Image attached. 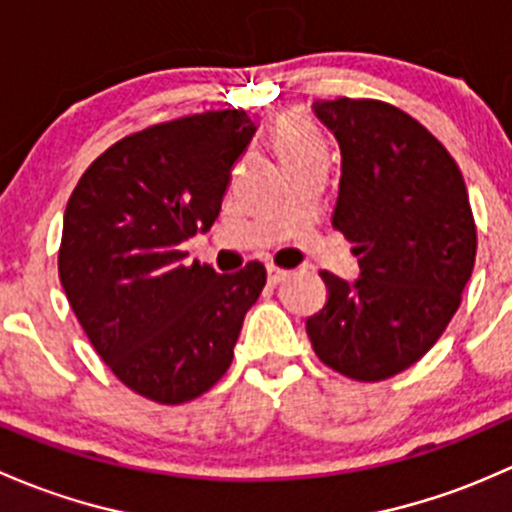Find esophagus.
I'll list each match as a JSON object with an SVG mask.
<instances>
[{"label": "esophagus", "mask_w": 512, "mask_h": 512, "mask_svg": "<svg viewBox=\"0 0 512 512\" xmlns=\"http://www.w3.org/2000/svg\"><path fill=\"white\" fill-rule=\"evenodd\" d=\"M288 278V271L286 268H278V266H268V283H271V286H278V283L281 281H286Z\"/></svg>", "instance_id": "esophagus-1"}]
</instances>
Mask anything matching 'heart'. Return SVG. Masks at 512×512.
Returning <instances> with one entry per match:
<instances>
[{"mask_svg":"<svg viewBox=\"0 0 512 512\" xmlns=\"http://www.w3.org/2000/svg\"><path fill=\"white\" fill-rule=\"evenodd\" d=\"M273 140H276V150L281 160H293V157L310 155V152L325 150L323 138L318 130L300 115H283L273 130Z\"/></svg>","mask_w":512,"mask_h":512,"instance_id":"obj_1","label":"heart"}]
</instances>
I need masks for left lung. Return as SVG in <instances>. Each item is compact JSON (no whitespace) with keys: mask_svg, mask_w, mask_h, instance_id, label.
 <instances>
[{"mask_svg":"<svg viewBox=\"0 0 512 512\" xmlns=\"http://www.w3.org/2000/svg\"><path fill=\"white\" fill-rule=\"evenodd\" d=\"M342 155L337 231L355 241L360 278L323 271L328 303L310 315L313 350L335 372L379 382L439 340L476 263L466 182L429 130L382 100H318Z\"/></svg>","mask_w":512,"mask_h":512,"instance_id":"1","label":"left lung"}]
</instances>
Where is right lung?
<instances>
[{"instance_id":"obj_1","label":"right lung","mask_w":512,"mask_h":512,"mask_svg":"<svg viewBox=\"0 0 512 512\" xmlns=\"http://www.w3.org/2000/svg\"><path fill=\"white\" fill-rule=\"evenodd\" d=\"M254 133L244 110L152 125L108 147L68 199L63 291L100 360L152 402H189L224 377L266 286L263 263L219 276L179 251L212 229Z\"/></svg>"}]
</instances>
